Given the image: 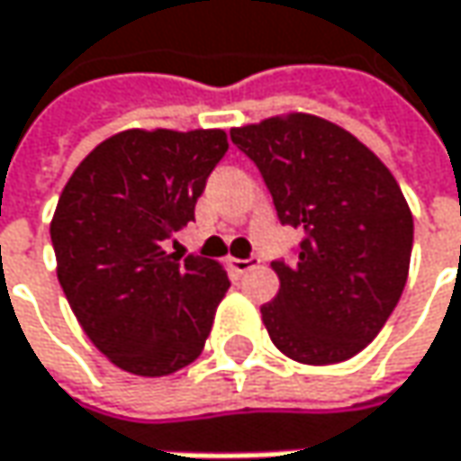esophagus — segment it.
I'll list each match as a JSON object with an SVG mask.
<instances>
[{"label":"esophagus","instance_id":"esophagus-1","mask_svg":"<svg viewBox=\"0 0 461 461\" xmlns=\"http://www.w3.org/2000/svg\"><path fill=\"white\" fill-rule=\"evenodd\" d=\"M227 266L234 274H248L250 268L258 266V258H227Z\"/></svg>","mask_w":461,"mask_h":461}]
</instances>
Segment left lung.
<instances>
[{
	"mask_svg": "<svg viewBox=\"0 0 461 461\" xmlns=\"http://www.w3.org/2000/svg\"><path fill=\"white\" fill-rule=\"evenodd\" d=\"M276 205L305 231L292 263L274 260L279 294L260 308L271 341L303 366H334L366 349L410 274L412 211L386 164L352 132L292 112L231 127Z\"/></svg>",
	"mask_w": 461,
	"mask_h": 461,
	"instance_id": "1",
	"label": "left lung"
}]
</instances>
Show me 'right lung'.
I'll return each mask as SVG.
<instances>
[{
  "label": "right lung",
  "instance_id": "right-lung-1",
  "mask_svg": "<svg viewBox=\"0 0 461 461\" xmlns=\"http://www.w3.org/2000/svg\"><path fill=\"white\" fill-rule=\"evenodd\" d=\"M227 149L224 130H122L59 195L49 227L57 279L95 349L132 375H172L203 352L227 271L164 242L195 219Z\"/></svg>",
  "mask_w": 461,
  "mask_h": 461
}]
</instances>
